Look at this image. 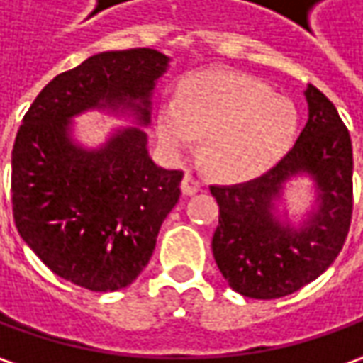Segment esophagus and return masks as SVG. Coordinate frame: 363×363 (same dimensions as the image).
Here are the masks:
<instances>
[{"label": "esophagus", "mask_w": 363, "mask_h": 363, "mask_svg": "<svg viewBox=\"0 0 363 363\" xmlns=\"http://www.w3.org/2000/svg\"><path fill=\"white\" fill-rule=\"evenodd\" d=\"M196 191H201V179H199V174H194V172L189 170L184 174V179H182V193L194 194Z\"/></svg>", "instance_id": "esophagus-1"}]
</instances>
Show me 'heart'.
I'll return each mask as SVG.
<instances>
[{
    "mask_svg": "<svg viewBox=\"0 0 363 363\" xmlns=\"http://www.w3.org/2000/svg\"><path fill=\"white\" fill-rule=\"evenodd\" d=\"M295 130L294 104L245 74L193 76L157 114L160 143L181 152L205 136L206 167L227 179H249L275 167L291 148Z\"/></svg>",
    "mask_w": 363,
    "mask_h": 363,
    "instance_id": "heart-1",
    "label": "heart"
}]
</instances>
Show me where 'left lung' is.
Instances as JSON below:
<instances>
[{"label":"left lung","instance_id":"obj_1","mask_svg":"<svg viewBox=\"0 0 363 363\" xmlns=\"http://www.w3.org/2000/svg\"><path fill=\"white\" fill-rule=\"evenodd\" d=\"M309 118L285 157L255 181L211 184L219 205L213 255L237 294L277 299L318 279L340 255L354 211L352 138L335 106L315 86L306 90ZM307 172L320 191V208L301 230L279 223L272 201L282 182Z\"/></svg>","mask_w":363,"mask_h":363}]
</instances>
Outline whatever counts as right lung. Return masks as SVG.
Here are the masks:
<instances>
[{"label":"right lung","mask_w":363,"mask_h":363,"mask_svg":"<svg viewBox=\"0 0 363 363\" xmlns=\"http://www.w3.org/2000/svg\"><path fill=\"white\" fill-rule=\"evenodd\" d=\"M167 66L169 57L150 48L96 54L57 74L19 126L11 150L16 227L45 267L84 289L116 291L140 275L179 203L182 170L157 167L140 128L84 150L69 138V118L120 108L148 124L150 94Z\"/></svg>","instance_id":"right-lung-1"}]
</instances>
